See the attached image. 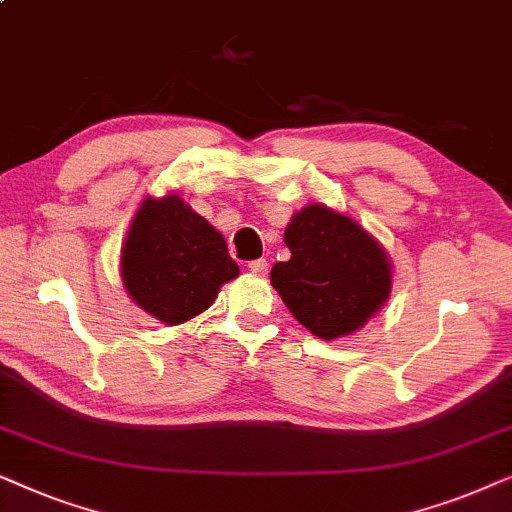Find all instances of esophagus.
Returning <instances> with one entry per match:
<instances>
[{"mask_svg":"<svg viewBox=\"0 0 512 512\" xmlns=\"http://www.w3.org/2000/svg\"><path fill=\"white\" fill-rule=\"evenodd\" d=\"M248 269H250L255 276H267L269 262H267V260H252V262H248Z\"/></svg>","mask_w":512,"mask_h":512,"instance_id":"esophagus-1","label":"esophagus"}]
</instances>
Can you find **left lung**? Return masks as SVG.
I'll list each match as a JSON object with an SVG mask.
<instances>
[{"mask_svg":"<svg viewBox=\"0 0 512 512\" xmlns=\"http://www.w3.org/2000/svg\"><path fill=\"white\" fill-rule=\"evenodd\" d=\"M290 260L271 269V285L313 335L346 337L360 330L391 295V262L356 220L311 203L285 229Z\"/></svg>","mask_w":512,"mask_h":512,"instance_id":"left-lung-1","label":"left lung"}]
</instances>
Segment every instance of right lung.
<instances>
[{"mask_svg": "<svg viewBox=\"0 0 512 512\" xmlns=\"http://www.w3.org/2000/svg\"><path fill=\"white\" fill-rule=\"evenodd\" d=\"M236 276L224 236L180 196L142 201L121 248V281L140 309L166 325L185 323Z\"/></svg>", "mask_w": 512, "mask_h": 512, "instance_id": "obj_1", "label": "right lung"}]
</instances>
